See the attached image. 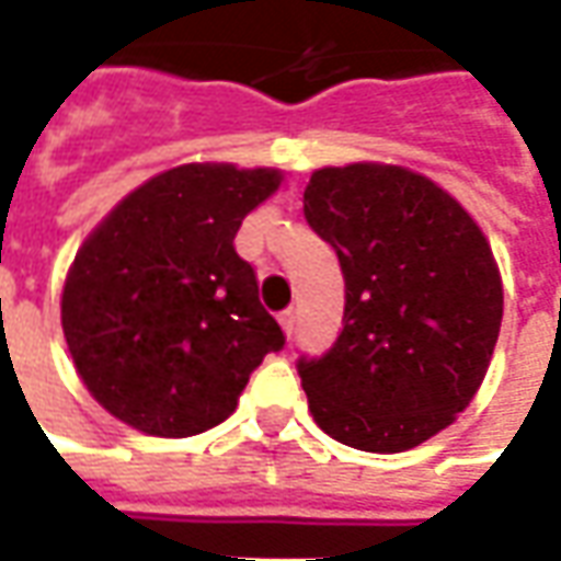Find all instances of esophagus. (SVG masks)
Here are the masks:
<instances>
[{
  "label": "esophagus",
  "instance_id": "esophagus-1",
  "mask_svg": "<svg viewBox=\"0 0 561 561\" xmlns=\"http://www.w3.org/2000/svg\"><path fill=\"white\" fill-rule=\"evenodd\" d=\"M279 324H282V331H285V334L294 336V328H297V312H294V309H282Z\"/></svg>",
  "mask_w": 561,
  "mask_h": 561
}]
</instances>
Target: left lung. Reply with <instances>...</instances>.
<instances>
[{
	"label": "left lung",
	"instance_id": "obj_1",
	"mask_svg": "<svg viewBox=\"0 0 561 561\" xmlns=\"http://www.w3.org/2000/svg\"><path fill=\"white\" fill-rule=\"evenodd\" d=\"M304 215L346 282L336 343L297 358L312 419L364 453L413 449L483 382L504 312L492 249L444 187L401 167L312 172Z\"/></svg>",
	"mask_w": 561,
	"mask_h": 561
}]
</instances>
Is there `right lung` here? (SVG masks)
<instances>
[{"label":"right lung","mask_w":561,"mask_h":561,"mask_svg":"<svg viewBox=\"0 0 561 561\" xmlns=\"http://www.w3.org/2000/svg\"><path fill=\"white\" fill-rule=\"evenodd\" d=\"M276 170L187 163L117 203L76 254L62 334L105 410L154 437L225 422L264 355L285 346L233 240Z\"/></svg>","instance_id":"add662e5"}]
</instances>
